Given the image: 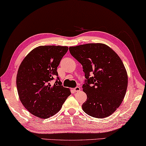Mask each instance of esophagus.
Returning a JSON list of instances; mask_svg holds the SVG:
<instances>
[{
    "mask_svg": "<svg viewBox=\"0 0 146 146\" xmlns=\"http://www.w3.org/2000/svg\"><path fill=\"white\" fill-rule=\"evenodd\" d=\"M73 91L75 92H79L80 90V87H79V86H77V87H75V88H74L73 89Z\"/></svg>",
    "mask_w": 146,
    "mask_h": 146,
    "instance_id": "1",
    "label": "esophagus"
}]
</instances>
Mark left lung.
<instances>
[{
	"instance_id": "8db88e82",
	"label": "left lung",
	"mask_w": 146,
	"mask_h": 146,
	"mask_svg": "<svg viewBox=\"0 0 146 146\" xmlns=\"http://www.w3.org/2000/svg\"><path fill=\"white\" fill-rule=\"evenodd\" d=\"M69 50L82 64L86 78L82 88L87 101L82 104V110L97 118L109 116L118 108L126 94L128 76L123 62L103 43H87Z\"/></svg>"
}]
</instances>
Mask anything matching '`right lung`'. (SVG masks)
Wrapping results in <instances>:
<instances>
[{
  "mask_svg": "<svg viewBox=\"0 0 146 146\" xmlns=\"http://www.w3.org/2000/svg\"><path fill=\"white\" fill-rule=\"evenodd\" d=\"M67 46H39L23 59L18 69L16 84L19 99L32 114L45 119L61 109L70 90L62 85L57 77V67L66 53Z\"/></svg>",
  "mask_w": 146,
  "mask_h": 146,
  "instance_id": "right-lung-1",
  "label": "right lung"
}]
</instances>
